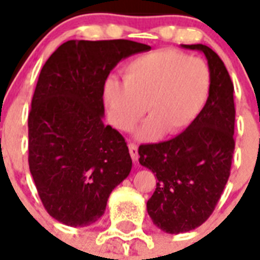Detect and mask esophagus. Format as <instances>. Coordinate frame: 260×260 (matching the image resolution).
I'll return each instance as SVG.
<instances>
[{
    "instance_id": "34e87169",
    "label": "esophagus",
    "mask_w": 260,
    "mask_h": 260,
    "mask_svg": "<svg viewBox=\"0 0 260 260\" xmlns=\"http://www.w3.org/2000/svg\"><path fill=\"white\" fill-rule=\"evenodd\" d=\"M129 154H131V158L134 162H138L139 159V152H138V146L134 144V143H131L129 144Z\"/></svg>"
}]
</instances>
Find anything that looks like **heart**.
<instances>
[{
	"instance_id": "obj_1",
	"label": "heart",
	"mask_w": 260,
	"mask_h": 260,
	"mask_svg": "<svg viewBox=\"0 0 260 260\" xmlns=\"http://www.w3.org/2000/svg\"><path fill=\"white\" fill-rule=\"evenodd\" d=\"M212 75L205 60L177 50L142 55L124 67V81L104 83V101L116 128L131 131L146 112L150 118L136 138L151 142L181 134L197 118L210 94Z\"/></svg>"
}]
</instances>
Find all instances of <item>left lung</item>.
Returning a JSON list of instances; mask_svg holds the SVG:
<instances>
[{
  "label": "left lung",
  "instance_id": "8db88e82",
  "mask_svg": "<svg viewBox=\"0 0 260 260\" xmlns=\"http://www.w3.org/2000/svg\"><path fill=\"white\" fill-rule=\"evenodd\" d=\"M181 47L205 55L212 75L209 98L181 135L139 147L140 165L158 178L147 212L159 230L173 235L196 230L213 213L230 178L235 150L234 83L224 63L208 46Z\"/></svg>",
  "mask_w": 260,
  "mask_h": 260
}]
</instances>
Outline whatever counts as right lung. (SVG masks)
I'll use <instances>...</instances> for the list:
<instances>
[{
    "instance_id": "1",
    "label": "right lung",
    "mask_w": 260,
    "mask_h": 260,
    "mask_svg": "<svg viewBox=\"0 0 260 260\" xmlns=\"http://www.w3.org/2000/svg\"><path fill=\"white\" fill-rule=\"evenodd\" d=\"M151 47L131 40H69L39 75L28 117L29 170L51 217L87 226L131 173L125 139L105 125L104 83L117 63Z\"/></svg>"
}]
</instances>
